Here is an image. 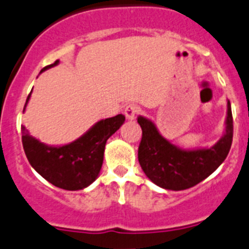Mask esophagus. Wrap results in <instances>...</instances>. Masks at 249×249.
Instances as JSON below:
<instances>
[{"instance_id":"esophagus-1","label":"esophagus","mask_w":249,"mask_h":249,"mask_svg":"<svg viewBox=\"0 0 249 249\" xmlns=\"http://www.w3.org/2000/svg\"><path fill=\"white\" fill-rule=\"evenodd\" d=\"M138 111H139V107L136 106V104H129V106L125 107V109H124L125 117H126V119H129V120L135 119Z\"/></svg>"}]
</instances>
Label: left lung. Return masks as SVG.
Returning a JSON list of instances; mask_svg holds the SVG:
<instances>
[{"label":"left lung","instance_id":"8db88e82","mask_svg":"<svg viewBox=\"0 0 249 249\" xmlns=\"http://www.w3.org/2000/svg\"><path fill=\"white\" fill-rule=\"evenodd\" d=\"M142 139L139 146V162L148 179L168 190H184L208 178L225 161L231 148L233 120L230 101L225 132L211 147L185 150L160 134L152 120L139 117Z\"/></svg>","mask_w":249,"mask_h":249}]
</instances>
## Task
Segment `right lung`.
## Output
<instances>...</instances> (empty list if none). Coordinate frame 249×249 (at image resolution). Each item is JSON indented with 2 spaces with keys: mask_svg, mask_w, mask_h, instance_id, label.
Masks as SVG:
<instances>
[{
  "mask_svg": "<svg viewBox=\"0 0 249 249\" xmlns=\"http://www.w3.org/2000/svg\"><path fill=\"white\" fill-rule=\"evenodd\" d=\"M59 60L44 67L40 72L59 65ZM29 93L25 107L30 99ZM23 110V111H24ZM125 117L118 114L102 119L72 142L62 146L46 145L30 135L22 125V142L25 156L41 177L65 190H80L92 184L103 164L107 140L124 124Z\"/></svg>",
  "mask_w": 249,
  "mask_h": 249,
  "instance_id": "1",
  "label": "right lung"
}]
</instances>
